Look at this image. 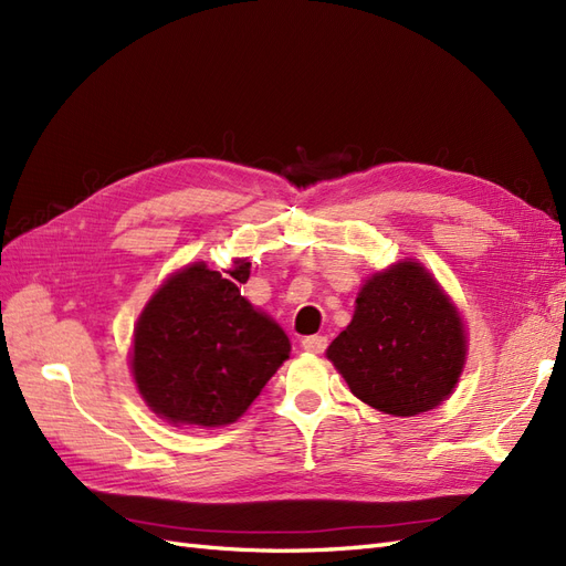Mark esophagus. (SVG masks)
Masks as SVG:
<instances>
[{
    "mask_svg": "<svg viewBox=\"0 0 566 566\" xmlns=\"http://www.w3.org/2000/svg\"><path fill=\"white\" fill-rule=\"evenodd\" d=\"M325 347H328V337H323V335H310L302 339V349L310 354H321Z\"/></svg>",
    "mask_w": 566,
    "mask_h": 566,
    "instance_id": "1",
    "label": "esophagus"
}]
</instances>
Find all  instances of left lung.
Wrapping results in <instances>:
<instances>
[{
    "label": "left lung",
    "instance_id": "left-lung-1",
    "mask_svg": "<svg viewBox=\"0 0 566 566\" xmlns=\"http://www.w3.org/2000/svg\"><path fill=\"white\" fill-rule=\"evenodd\" d=\"M325 354L356 399L410 418L449 399L468 339L432 273L418 262H399L366 281L352 323Z\"/></svg>",
    "mask_w": 566,
    "mask_h": 566
}]
</instances>
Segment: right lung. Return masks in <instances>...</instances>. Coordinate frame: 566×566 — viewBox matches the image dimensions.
I'll use <instances>...</instances> for the list:
<instances>
[{
    "instance_id": "right-lung-1",
    "label": "right lung",
    "mask_w": 566,
    "mask_h": 566,
    "mask_svg": "<svg viewBox=\"0 0 566 566\" xmlns=\"http://www.w3.org/2000/svg\"><path fill=\"white\" fill-rule=\"evenodd\" d=\"M250 262L238 260L231 276ZM290 354L281 325L202 262L169 276L134 328L132 373L153 413L172 424L241 418Z\"/></svg>"
}]
</instances>
